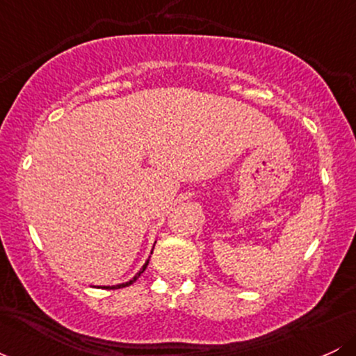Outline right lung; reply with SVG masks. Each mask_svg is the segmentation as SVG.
Here are the masks:
<instances>
[{"label":"right lung","mask_w":356,"mask_h":356,"mask_svg":"<svg viewBox=\"0 0 356 356\" xmlns=\"http://www.w3.org/2000/svg\"><path fill=\"white\" fill-rule=\"evenodd\" d=\"M149 259H150V257H149ZM149 259H147V261H145V264H144V266H142V269H140V271H138V273H137V275H136V276H134V277H132V280H130V281H127V283H122V284H115V286H104V288H110V289H118V288H125V286H130V284H132V283H136V281L138 280V276H140V275H142V273H144V271H145L147 264H149Z\"/></svg>","instance_id":"obj_1"}]
</instances>
